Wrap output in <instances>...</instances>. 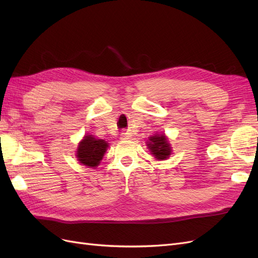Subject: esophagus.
I'll list each match as a JSON object with an SVG mask.
<instances>
[{"label": "esophagus", "mask_w": 258, "mask_h": 258, "mask_svg": "<svg viewBox=\"0 0 258 258\" xmlns=\"http://www.w3.org/2000/svg\"><path fill=\"white\" fill-rule=\"evenodd\" d=\"M120 139H121V140H129V139H131L130 132H123V134H121Z\"/></svg>", "instance_id": "obj_1"}]
</instances>
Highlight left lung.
<instances>
[{"mask_svg":"<svg viewBox=\"0 0 258 258\" xmlns=\"http://www.w3.org/2000/svg\"><path fill=\"white\" fill-rule=\"evenodd\" d=\"M150 142L147 141V147L150 148L151 154L154 156L156 159L158 160H165L169 158L171 155V146L168 142V139L165 135H155L154 137H151Z\"/></svg>","mask_w":258,"mask_h":258,"instance_id":"8db88e82","label":"left lung"}]
</instances>
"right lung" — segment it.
<instances>
[{"mask_svg":"<svg viewBox=\"0 0 258 258\" xmlns=\"http://www.w3.org/2000/svg\"><path fill=\"white\" fill-rule=\"evenodd\" d=\"M107 147L108 143L104 140L96 139L92 136H85L77 147V160L86 167L96 168L102 160Z\"/></svg>","mask_w":258,"mask_h":258,"instance_id":"1","label":"right lung"}]
</instances>
